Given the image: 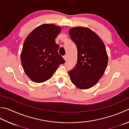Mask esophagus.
Wrapping results in <instances>:
<instances>
[{
	"label": "esophagus",
	"instance_id": "1",
	"mask_svg": "<svg viewBox=\"0 0 129 129\" xmlns=\"http://www.w3.org/2000/svg\"><path fill=\"white\" fill-rule=\"evenodd\" d=\"M64 60H65V61H66L67 60V55H65V56H64Z\"/></svg>",
	"mask_w": 129,
	"mask_h": 129
}]
</instances>
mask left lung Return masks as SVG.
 Segmentation results:
<instances>
[{"label": "left lung", "mask_w": 129, "mask_h": 129, "mask_svg": "<svg viewBox=\"0 0 129 129\" xmlns=\"http://www.w3.org/2000/svg\"><path fill=\"white\" fill-rule=\"evenodd\" d=\"M69 33L78 50L77 64L69 72L70 80L78 88L89 89L97 84L107 68L108 57L105 45L89 28L73 27Z\"/></svg>", "instance_id": "1"}]
</instances>
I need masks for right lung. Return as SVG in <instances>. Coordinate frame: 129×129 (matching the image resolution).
Here are the masks:
<instances>
[{"instance_id": "add662e5", "label": "right lung", "mask_w": 129, "mask_h": 129, "mask_svg": "<svg viewBox=\"0 0 129 129\" xmlns=\"http://www.w3.org/2000/svg\"><path fill=\"white\" fill-rule=\"evenodd\" d=\"M61 28L54 24H43L28 35L23 43L21 60L30 79L42 83L50 79L65 60L58 54L59 46L55 39Z\"/></svg>"}]
</instances>
